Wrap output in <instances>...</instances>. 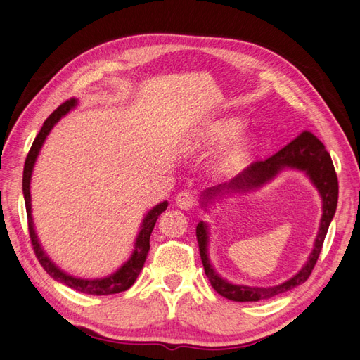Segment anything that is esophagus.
Returning <instances> with one entry per match:
<instances>
[{"label": "esophagus", "instance_id": "1", "mask_svg": "<svg viewBox=\"0 0 360 360\" xmlns=\"http://www.w3.org/2000/svg\"><path fill=\"white\" fill-rule=\"evenodd\" d=\"M195 193L193 191H187L184 190L176 196V205L181 208V210H191L195 207Z\"/></svg>", "mask_w": 360, "mask_h": 360}]
</instances>
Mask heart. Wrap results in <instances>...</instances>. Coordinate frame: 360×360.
I'll use <instances>...</instances> for the list:
<instances>
[{"instance_id": "heart-1", "label": "heart", "mask_w": 360, "mask_h": 360, "mask_svg": "<svg viewBox=\"0 0 360 360\" xmlns=\"http://www.w3.org/2000/svg\"><path fill=\"white\" fill-rule=\"evenodd\" d=\"M242 125L244 122L238 116H225L207 122L190 138L186 144V152H207L224 142L214 160V170L221 174L231 173L245 160L257 142L253 131H239Z\"/></svg>"}]
</instances>
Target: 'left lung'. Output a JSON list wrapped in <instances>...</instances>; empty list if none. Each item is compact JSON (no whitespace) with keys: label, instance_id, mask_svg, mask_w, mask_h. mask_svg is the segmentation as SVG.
Here are the masks:
<instances>
[{"label":"left lung","instance_id":"1","mask_svg":"<svg viewBox=\"0 0 360 360\" xmlns=\"http://www.w3.org/2000/svg\"><path fill=\"white\" fill-rule=\"evenodd\" d=\"M283 170L302 172L310 179L316 190L319 191V196L322 199V218L313 250L302 269L293 278L273 287H250L227 281L214 270L210 256H208V244H210V231H208L210 229H208V224L199 221L196 227L200 259H202L208 281H210L212 287L221 296L235 300V302H257V300L270 299L273 296L285 293L288 290H293L308 279V276L311 274L314 269L317 257H319L323 239L327 236L333 216L336 213L339 195L336 172H334L331 156L325 150L322 142L313 133L304 131L295 141H291L288 146L279 150L278 153L266 158L264 161L253 162L230 182L219 184V186L207 188L200 193V207L208 212L213 202H218V200L224 198H229L231 195L252 193L255 190L262 188L265 184L271 182Z\"/></svg>","mask_w":360,"mask_h":360}]
</instances>
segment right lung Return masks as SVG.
<instances>
[{
  "label": "right lung",
  "instance_id": "add662e5",
  "mask_svg": "<svg viewBox=\"0 0 360 360\" xmlns=\"http://www.w3.org/2000/svg\"><path fill=\"white\" fill-rule=\"evenodd\" d=\"M78 101L77 99H70V101H65L61 104L56 110L49 116V118L44 121L43 127H41L39 133L37 135L35 141L30 147V152L26 158V164H24V173H22V193H24V202H26V212H27V221H29V233H30V239H32V245L33 250H35V255L38 257L39 264L43 265V269L52 276V278L58 282L64 283V285L70 287L77 291H81V293L86 295H94V296H105V295H116L121 293V291L129 290L133 283H135L136 278L139 276L142 266H144V262L148 255L150 250V235H152L155 224L158 221V216H160L162 212H165L167 205L169 202L167 200H162L153 208H150L147 214L144 216V219L141 222V227L138 231V236L135 239V245H133V252L130 257L125 261L118 270L113 271L112 274L104 276V278H96V279H84V278H77V276L69 274L67 271L61 270L52 259L47 256L44 252L43 245H41L39 238L35 231V224H33V216H32V195H30V182H32V173H33V167H35V162L38 160V155L43 148L46 138L49 136V133L52 131L55 125L61 121V118L73 110L77 107Z\"/></svg>",
  "mask_w": 360,
  "mask_h": 360
}]
</instances>
